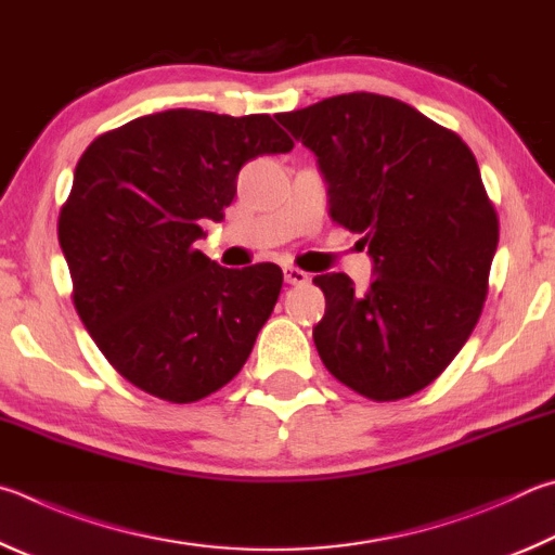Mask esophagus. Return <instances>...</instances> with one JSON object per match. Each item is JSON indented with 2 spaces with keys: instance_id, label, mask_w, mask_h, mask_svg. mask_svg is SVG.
Listing matches in <instances>:
<instances>
[{
  "instance_id": "esophagus-1",
  "label": "esophagus",
  "mask_w": 555,
  "mask_h": 555,
  "mask_svg": "<svg viewBox=\"0 0 555 555\" xmlns=\"http://www.w3.org/2000/svg\"><path fill=\"white\" fill-rule=\"evenodd\" d=\"M285 283L287 285H307L309 283V275L305 270H299V268H285Z\"/></svg>"
}]
</instances>
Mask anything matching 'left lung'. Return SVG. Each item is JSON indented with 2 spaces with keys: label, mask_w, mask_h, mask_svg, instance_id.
Segmentation results:
<instances>
[{
  "label": "left lung",
  "mask_w": 555,
  "mask_h": 555,
  "mask_svg": "<svg viewBox=\"0 0 555 555\" xmlns=\"http://www.w3.org/2000/svg\"><path fill=\"white\" fill-rule=\"evenodd\" d=\"M278 121L317 155L328 214L363 233L375 280L317 275L326 312L314 344L326 371L375 402L439 377L488 297L500 221L459 133L392 96L351 92Z\"/></svg>",
  "instance_id": "1"
}]
</instances>
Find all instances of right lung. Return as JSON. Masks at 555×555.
Wrapping results in <instances>:
<instances>
[{
  "label": "right lung",
  "instance_id": "obj_1",
  "mask_svg": "<svg viewBox=\"0 0 555 555\" xmlns=\"http://www.w3.org/2000/svg\"><path fill=\"white\" fill-rule=\"evenodd\" d=\"M293 145L268 114L168 109L96 135L77 160L57 219L73 302L139 390L197 402L248 361L283 270L221 268L194 243L223 219L243 163Z\"/></svg>",
  "mask_w": 555,
  "mask_h": 555
}]
</instances>
